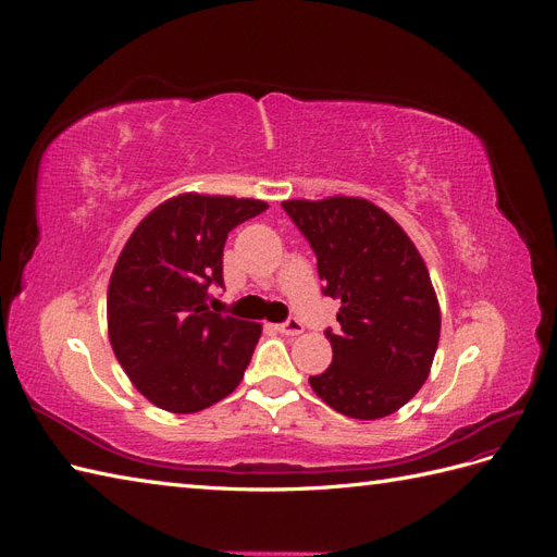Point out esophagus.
I'll return each mask as SVG.
<instances>
[{
    "mask_svg": "<svg viewBox=\"0 0 557 557\" xmlns=\"http://www.w3.org/2000/svg\"><path fill=\"white\" fill-rule=\"evenodd\" d=\"M278 332H281V334H285V336H297V334H301V332H305V325H301L297 318H290V320H288V323H283V325H278Z\"/></svg>",
    "mask_w": 557,
    "mask_h": 557,
    "instance_id": "34e87169",
    "label": "esophagus"
}]
</instances>
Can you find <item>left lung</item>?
<instances>
[{
  "label": "left lung",
  "instance_id": "8db88e82",
  "mask_svg": "<svg viewBox=\"0 0 557 557\" xmlns=\"http://www.w3.org/2000/svg\"><path fill=\"white\" fill-rule=\"evenodd\" d=\"M309 239L323 293L342 299V330L330 332L332 364L313 393L348 418L401 409L430 376L442 309L425 260L391 213L362 197L285 199Z\"/></svg>",
  "mask_w": 557,
  "mask_h": 557
}]
</instances>
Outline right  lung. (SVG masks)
I'll return each instance as SVG.
<instances>
[{
  "label": "right lung",
  "instance_id": "add662e5",
  "mask_svg": "<svg viewBox=\"0 0 557 557\" xmlns=\"http://www.w3.org/2000/svg\"><path fill=\"white\" fill-rule=\"evenodd\" d=\"M269 205L181 193L134 227L109 281V342L132 385L158 409L197 413L244 379L262 325L213 313L227 232Z\"/></svg>",
  "mask_w": 557,
  "mask_h": 557
}]
</instances>
